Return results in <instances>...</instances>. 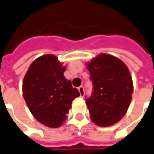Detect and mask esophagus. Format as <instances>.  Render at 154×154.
Instances as JSON below:
<instances>
[{
    "mask_svg": "<svg viewBox=\"0 0 154 154\" xmlns=\"http://www.w3.org/2000/svg\"><path fill=\"white\" fill-rule=\"evenodd\" d=\"M78 91H79V93H80V96H81V97H83V96H84V88H83L82 86H80V87L78 88Z\"/></svg>",
    "mask_w": 154,
    "mask_h": 154,
    "instance_id": "esophagus-1",
    "label": "esophagus"
}]
</instances>
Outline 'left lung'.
Returning <instances> with one entry per match:
<instances>
[{
  "instance_id": "1",
  "label": "left lung",
  "mask_w": 154,
  "mask_h": 154,
  "mask_svg": "<svg viewBox=\"0 0 154 154\" xmlns=\"http://www.w3.org/2000/svg\"><path fill=\"white\" fill-rule=\"evenodd\" d=\"M94 91L86 99L93 122L109 126L121 121L128 109L133 84L125 64L116 56L100 54L87 63Z\"/></svg>"
}]
</instances>
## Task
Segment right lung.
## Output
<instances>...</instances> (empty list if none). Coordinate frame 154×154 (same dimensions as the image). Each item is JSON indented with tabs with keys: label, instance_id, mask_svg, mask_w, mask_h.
<instances>
[{
	"label": "right lung",
	"instance_id": "right-lung-1",
	"mask_svg": "<svg viewBox=\"0 0 154 154\" xmlns=\"http://www.w3.org/2000/svg\"><path fill=\"white\" fill-rule=\"evenodd\" d=\"M65 71L56 56L42 55L30 65L23 82V98L30 112L48 127L62 125L72 100L80 95L64 77Z\"/></svg>",
	"mask_w": 154,
	"mask_h": 154
}]
</instances>
